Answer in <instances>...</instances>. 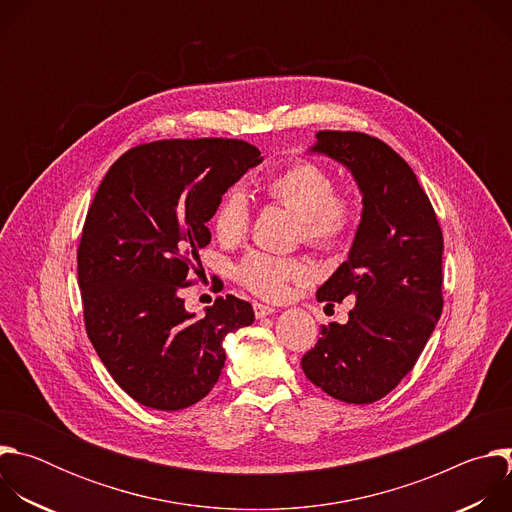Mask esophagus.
Masks as SVG:
<instances>
[{
    "label": "esophagus",
    "mask_w": 512,
    "mask_h": 512,
    "mask_svg": "<svg viewBox=\"0 0 512 512\" xmlns=\"http://www.w3.org/2000/svg\"><path fill=\"white\" fill-rule=\"evenodd\" d=\"M253 312H255L257 318H265V316H271L275 310H273L271 306H265V304L255 302V304H253Z\"/></svg>",
    "instance_id": "obj_1"
}]
</instances>
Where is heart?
Here are the masks:
<instances>
[{"mask_svg":"<svg viewBox=\"0 0 512 512\" xmlns=\"http://www.w3.org/2000/svg\"><path fill=\"white\" fill-rule=\"evenodd\" d=\"M267 194L281 206L296 212L302 221V235L316 245L338 243L354 225V202L336 194L334 178L314 162H296L271 176ZM214 233L223 243L241 241L251 223V204L241 188H231L214 212ZM312 275L308 263L271 255L265 251L247 253L237 265L239 281L265 300H281L294 281Z\"/></svg>","mask_w":512,"mask_h":512,"instance_id":"heart-1","label":"heart"}]
</instances>
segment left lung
<instances>
[{
  "mask_svg": "<svg viewBox=\"0 0 512 512\" xmlns=\"http://www.w3.org/2000/svg\"><path fill=\"white\" fill-rule=\"evenodd\" d=\"M310 152L352 174L362 214L348 259L318 289L320 302L356 304L346 324L320 328L302 369L330 397L367 405L413 369L442 316L444 237L413 170L385 141L318 131Z\"/></svg>",
  "mask_w": 512,
  "mask_h": 512,
  "instance_id": "left-lung-1",
  "label": "left lung"
}]
</instances>
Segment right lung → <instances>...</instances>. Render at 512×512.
Segmentation results:
<instances>
[{
  "mask_svg": "<svg viewBox=\"0 0 512 512\" xmlns=\"http://www.w3.org/2000/svg\"><path fill=\"white\" fill-rule=\"evenodd\" d=\"M261 162L241 139L152 141L125 152L93 198L77 253L85 326L109 375L145 407L204 399L225 367L223 340L255 320L235 296L196 318L180 289L223 194Z\"/></svg>",
  "mask_w": 512,
  "mask_h": 512,
  "instance_id": "right-lung-1",
  "label": "right lung"
}]
</instances>
